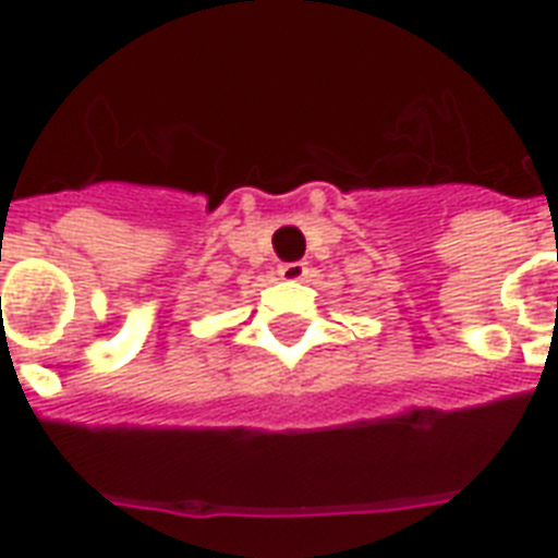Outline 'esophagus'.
Returning <instances> with one entry per match:
<instances>
[{
	"instance_id": "1",
	"label": "esophagus",
	"mask_w": 558,
	"mask_h": 558,
	"mask_svg": "<svg viewBox=\"0 0 558 558\" xmlns=\"http://www.w3.org/2000/svg\"><path fill=\"white\" fill-rule=\"evenodd\" d=\"M306 263L304 260H292V263H280L278 266V275L283 280H301L306 278Z\"/></svg>"
}]
</instances>
